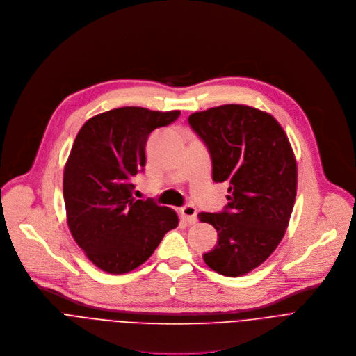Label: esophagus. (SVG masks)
Instances as JSON below:
<instances>
[{"instance_id": "34e87169", "label": "esophagus", "mask_w": 356, "mask_h": 356, "mask_svg": "<svg viewBox=\"0 0 356 356\" xmlns=\"http://www.w3.org/2000/svg\"><path fill=\"white\" fill-rule=\"evenodd\" d=\"M181 215H182L184 220L188 222L189 225H193L197 220V211H196V207L193 204H185L181 209Z\"/></svg>"}]
</instances>
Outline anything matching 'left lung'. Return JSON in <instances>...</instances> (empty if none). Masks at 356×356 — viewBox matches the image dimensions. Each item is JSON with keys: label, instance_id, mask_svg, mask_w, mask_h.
Wrapping results in <instances>:
<instances>
[{"label": "left lung", "instance_id": "8db88e82", "mask_svg": "<svg viewBox=\"0 0 356 356\" xmlns=\"http://www.w3.org/2000/svg\"><path fill=\"white\" fill-rule=\"evenodd\" d=\"M211 160V178L227 182L229 203L202 211L218 230V244L203 261L225 276L261 265L285 236L298 188L296 160L286 133L273 116L247 105H222L188 118Z\"/></svg>", "mask_w": 356, "mask_h": 356}]
</instances>
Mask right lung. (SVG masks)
<instances>
[{"instance_id": "1", "label": "right lung", "mask_w": 356, "mask_h": 356, "mask_svg": "<svg viewBox=\"0 0 356 356\" xmlns=\"http://www.w3.org/2000/svg\"><path fill=\"white\" fill-rule=\"evenodd\" d=\"M179 115L118 108L87 120L74 140L63 177L67 223L90 261L108 273L146 262L178 226L172 209L153 199L136 200L133 181L146 165L149 136Z\"/></svg>"}]
</instances>
